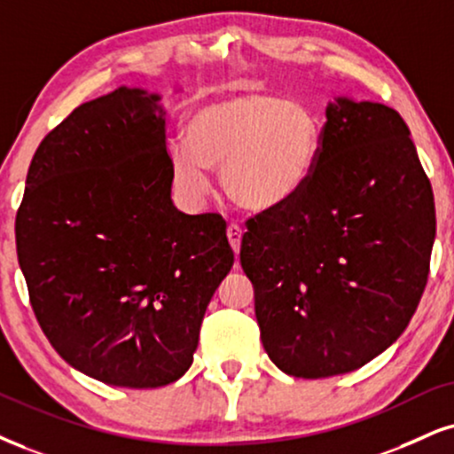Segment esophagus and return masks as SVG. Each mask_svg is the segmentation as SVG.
Wrapping results in <instances>:
<instances>
[{"label":"esophagus","instance_id":"1","mask_svg":"<svg viewBox=\"0 0 454 454\" xmlns=\"http://www.w3.org/2000/svg\"><path fill=\"white\" fill-rule=\"evenodd\" d=\"M227 239H229V246L233 248V253H239V244H242V227L236 225V223H231V225L227 227Z\"/></svg>","mask_w":454,"mask_h":454}]
</instances>
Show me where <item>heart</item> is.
I'll return each mask as SVG.
<instances>
[{"label": "heart", "instance_id": "heart-1", "mask_svg": "<svg viewBox=\"0 0 454 454\" xmlns=\"http://www.w3.org/2000/svg\"><path fill=\"white\" fill-rule=\"evenodd\" d=\"M184 141L170 147L178 192L200 200L208 192V168H221L229 200L254 215H267L282 210L309 184L322 126L303 103L236 86L189 111Z\"/></svg>", "mask_w": 454, "mask_h": 454}]
</instances>
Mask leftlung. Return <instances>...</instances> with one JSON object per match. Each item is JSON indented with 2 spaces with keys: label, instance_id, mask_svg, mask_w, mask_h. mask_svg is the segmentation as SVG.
Returning <instances> with one entry per match:
<instances>
[{
  "label": "left lung",
  "instance_id": "1",
  "mask_svg": "<svg viewBox=\"0 0 454 454\" xmlns=\"http://www.w3.org/2000/svg\"><path fill=\"white\" fill-rule=\"evenodd\" d=\"M434 239L432 184L404 120L334 97L309 184L242 238L270 360L290 377L326 379L381 356L417 311Z\"/></svg>",
  "mask_w": 454,
  "mask_h": 454
}]
</instances>
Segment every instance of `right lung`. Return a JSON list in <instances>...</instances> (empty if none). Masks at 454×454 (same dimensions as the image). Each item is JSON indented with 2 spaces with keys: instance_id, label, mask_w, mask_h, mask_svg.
I'll return each instance as SVG.
<instances>
[{
  "instance_id": "add662e5",
  "label": "right lung",
  "mask_w": 454,
  "mask_h": 454,
  "mask_svg": "<svg viewBox=\"0 0 454 454\" xmlns=\"http://www.w3.org/2000/svg\"><path fill=\"white\" fill-rule=\"evenodd\" d=\"M161 94L83 103L43 138L16 215L31 307L56 354L115 387L153 389L189 371L233 250L218 215L170 198Z\"/></svg>"
}]
</instances>
